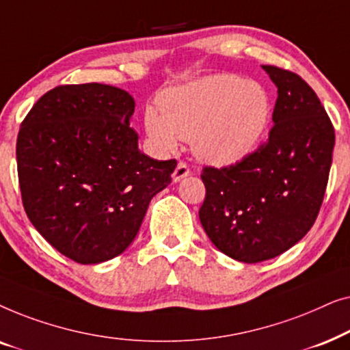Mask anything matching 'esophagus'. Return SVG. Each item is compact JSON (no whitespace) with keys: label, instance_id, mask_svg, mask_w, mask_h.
<instances>
[{"label":"esophagus","instance_id":"esophagus-1","mask_svg":"<svg viewBox=\"0 0 350 350\" xmlns=\"http://www.w3.org/2000/svg\"><path fill=\"white\" fill-rule=\"evenodd\" d=\"M189 174H191V170H189L188 164H185V162H178V164H176V167H175L174 174H172V180H174L176 183V181L183 180L185 176H188Z\"/></svg>","mask_w":350,"mask_h":350}]
</instances>
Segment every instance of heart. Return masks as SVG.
<instances>
[{
	"instance_id": "heart-1",
	"label": "heart",
	"mask_w": 350,
	"mask_h": 350,
	"mask_svg": "<svg viewBox=\"0 0 350 350\" xmlns=\"http://www.w3.org/2000/svg\"><path fill=\"white\" fill-rule=\"evenodd\" d=\"M159 111L146 108L145 129L161 150L172 151L178 138L191 140L199 159L228 165L260 145L269 129L272 100L266 88L237 75H213L157 98Z\"/></svg>"
}]
</instances>
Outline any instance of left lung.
Returning a JSON list of instances; mask_svg holds the SVG:
<instances>
[{"label":"left lung","mask_w":350,"mask_h":350,"mask_svg":"<svg viewBox=\"0 0 350 350\" xmlns=\"http://www.w3.org/2000/svg\"><path fill=\"white\" fill-rule=\"evenodd\" d=\"M277 85L267 142L228 167L207 165L199 219L224 255L242 262L279 256L303 239L327 189L334 129L310 85L293 71L262 65Z\"/></svg>","instance_id":"8db88e82"}]
</instances>
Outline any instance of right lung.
<instances>
[{"label": "right lung", "instance_id": "add662e5", "mask_svg": "<svg viewBox=\"0 0 350 350\" xmlns=\"http://www.w3.org/2000/svg\"><path fill=\"white\" fill-rule=\"evenodd\" d=\"M133 108L113 85L65 84L42 95L21 124L16 154L27 217L81 265L121 255L150 200L172 181L175 159L138 150Z\"/></svg>", "mask_w": 350, "mask_h": 350}]
</instances>
